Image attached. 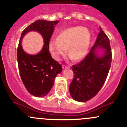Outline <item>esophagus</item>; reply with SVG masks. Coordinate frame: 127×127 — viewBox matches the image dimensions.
I'll use <instances>...</instances> for the list:
<instances>
[{
    "label": "esophagus",
    "instance_id": "esophagus-1",
    "mask_svg": "<svg viewBox=\"0 0 127 127\" xmlns=\"http://www.w3.org/2000/svg\"><path fill=\"white\" fill-rule=\"evenodd\" d=\"M62 67H63V69H69L70 68L69 66H66V65H65V64H63Z\"/></svg>",
    "mask_w": 127,
    "mask_h": 127
}]
</instances>
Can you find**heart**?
Listing matches in <instances>:
<instances>
[{
	"instance_id": "obj_1",
	"label": "heart",
	"mask_w": 127,
	"mask_h": 127,
	"mask_svg": "<svg viewBox=\"0 0 127 127\" xmlns=\"http://www.w3.org/2000/svg\"><path fill=\"white\" fill-rule=\"evenodd\" d=\"M91 41V33L88 29L82 26L72 27L61 32L57 39L50 41L49 48L52 56L60 60L67 49L68 55L78 61L87 53Z\"/></svg>"
}]
</instances>
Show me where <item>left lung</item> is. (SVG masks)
I'll list each match as a JSON object with an SVG mask.
<instances>
[{
  "instance_id": "obj_1",
  "label": "left lung",
  "mask_w": 127,
  "mask_h": 127,
  "mask_svg": "<svg viewBox=\"0 0 127 127\" xmlns=\"http://www.w3.org/2000/svg\"><path fill=\"white\" fill-rule=\"evenodd\" d=\"M102 48L105 54L97 56L95 49ZM112 61L110 42L101 28L95 43L85 58L72 66L74 78L69 85V92L74 99L86 102L95 96L105 82Z\"/></svg>"
}]
</instances>
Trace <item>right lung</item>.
Returning a JSON list of instances; mask_svg holds the SVG:
<instances>
[{"label":"right lung","mask_w":127,"mask_h":127,"mask_svg":"<svg viewBox=\"0 0 127 127\" xmlns=\"http://www.w3.org/2000/svg\"><path fill=\"white\" fill-rule=\"evenodd\" d=\"M58 21H49L39 20L31 24L22 32L17 49L19 71L23 83L29 93L36 97L47 95L54 84L58 74L62 71V66L52 58L49 52V42ZM40 33L44 40V45L40 52L31 56L24 52L21 40L29 31Z\"/></svg>","instance_id":"add662e5"}]
</instances>
